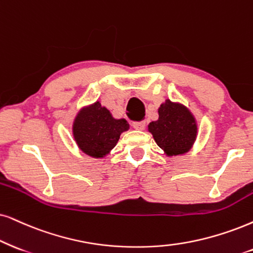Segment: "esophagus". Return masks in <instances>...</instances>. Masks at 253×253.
<instances>
[{"label": "esophagus", "mask_w": 253, "mask_h": 253, "mask_svg": "<svg viewBox=\"0 0 253 253\" xmlns=\"http://www.w3.org/2000/svg\"><path fill=\"white\" fill-rule=\"evenodd\" d=\"M132 126H133L135 129L142 130L143 128H145L146 123H145V121H134V123L132 124Z\"/></svg>", "instance_id": "esophagus-1"}]
</instances>
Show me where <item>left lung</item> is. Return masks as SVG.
<instances>
[{
    "label": "left lung",
    "instance_id": "8db88e82",
    "mask_svg": "<svg viewBox=\"0 0 253 253\" xmlns=\"http://www.w3.org/2000/svg\"><path fill=\"white\" fill-rule=\"evenodd\" d=\"M155 142L168 156L184 154L191 148L197 134L196 120L190 111L169 99L159 107V119L148 125Z\"/></svg>",
    "mask_w": 253,
    "mask_h": 253
}]
</instances>
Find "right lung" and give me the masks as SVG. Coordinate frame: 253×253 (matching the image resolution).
Masks as SVG:
<instances>
[{
	"mask_svg": "<svg viewBox=\"0 0 253 253\" xmlns=\"http://www.w3.org/2000/svg\"><path fill=\"white\" fill-rule=\"evenodd\" d=\"M129 128L125 119H114L99 101L83 108L73 121L72 132L77 145L85 154L99 159L116 147L120 134Z\"/></svg>",
	"mask_w": 253,
	"mask_h": 253,
	"instance_id": "1",
	"label": "right lung"
}]
</instances>
